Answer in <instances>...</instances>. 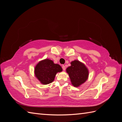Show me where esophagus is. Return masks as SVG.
Instances as JSON below:
<instances>
[{
  "label": "esophagus",
  "mask_w": 122,
  "mask_h": 122,
  "mask_svg": "<svg viewBox=\"0 0 122 122\" xmlns=\"http://www.w3.org/2000/svg\"><path fill=\"white\" fill-rule=\"evenodd\" d=\"M62 69H63V70L64 71H65L66 70V66H64V65H63L62 66Z\"/></svg>",
  "instance_id": "34e87169"
}]
</instances>
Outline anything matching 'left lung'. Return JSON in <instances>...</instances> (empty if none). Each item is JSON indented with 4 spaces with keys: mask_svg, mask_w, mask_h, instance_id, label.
Here are the masks:
<instances>
[{
    "mask_svg": "<svg viewBox=\"0 0 122 122\" xmlns=\"http://www.w3.org/2000/svg\"><path fill=\"white\" fill-rule=\"evenodd\" d=\"M71 80L72 85L79 87L86 81L89 75V71L85 64L77 60L71 62V66L66 69Z\"/></svg>",
    "mask_w": 122,
    "mask_h": 122,
    "instance_id": "obj_1",
    "label": "left lung"
}]
</instances>
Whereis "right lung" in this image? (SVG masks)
<instances>
[{"mask_svg":"<svg viewBox=\"0 0 122 122\" xmlns=\"http://www.w3.org/2000/svg\"><path fill=\"white\" fill-rule=\"evenodd\" d=\"M62 71V68L58 64H56L49 59L42 60L36 64L34 73L36 78L43 85L52 83L58 72Z\"/></svg>","mask_w":122,"mask_h":122,"instance_id":"add662e5","label":"right lung"}]
</instances>
